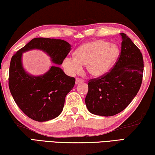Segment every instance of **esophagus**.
<instances>
[{"mask_svg":"<svg viewBox=\"0 0 155 155\" xmlns=\"http://www.w3.org/2000/svg\"><path fill=\"white\" fill-rule=\"evenodd\" d=\"M83 82H84V80L81 79V78H76V84H79L81 83H83Z\"/></svg>","mask_w":155,"mask_h":155,"instance_id":"obj_1","label":"esophagus"}]
</instances>
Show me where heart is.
I'll return each mask as SVG.
<instances>
[{"label":"heart","mask_w":155,"mask_h":155,"mask_svg":"<svg viewBox=\"0 0 155 155\" xmlns=\"http://www.w3.org/2000/svg\"><path fill=\"white\" fill-rule=\"evenodd\" d=\"M120 54V48L115 44L95 40L78 47L74 57H67L63 65L71 76L80 74L83 65H87L89 73L93 77H103L108 72L116 62Z\"/></svg>","instance_id":"b5f03b06"}]
</instances>
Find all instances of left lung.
Wrapping results in <instances>:
<instances>
[{
    "label": "left lung",
    "instance_id": "obj_1",
    "mask_svg": "<svg viewBox=\"0 0 155 155\" xmlns=\"http://www.w3.org/2000/svg\"><path fill=\"white\" fill-rule=\"evenodd\" d=\"M121 52L111 70L88 82L85 104L92 114L112 116L122 111L137 95L142 82V54L130 39L121 33Z\"/></svg>",
    "mask_w": 155,
    "mask_h": 155
}]
</instances>
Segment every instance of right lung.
Instances as JSON below:
<instances>
[{
	"mask_svg": "<svg viewBox=\"0 0 155 155\" xmlns=\"http://www.w3.org/2000/svg\"><path fill=\"white\" fill-rule=\"evenodd\" d=\"M32 49L43 51L57 65L71 50L66 41L36 38L17 51L10 62L9 87L14 101L25 115L38 122H45L59 116L64 106L65 96L74 87L75 78L52 65L44 75H30L22 67L23 52Z\"/></svg>",
	"mask_w": 155,
	"mask_h": 155,
	"instance_id": "1",
	"label": "right lung"
}]
</instances>
